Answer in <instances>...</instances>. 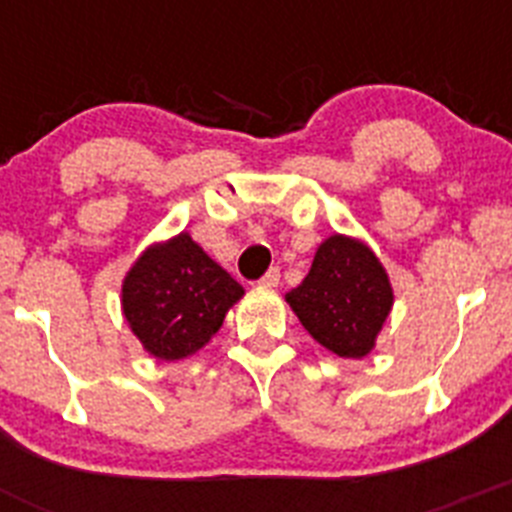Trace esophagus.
I'll use <instances>...</instances> for the list:
<instances>
[{
  "instance_id": "obj_1",
  "label": "esophagus",
  "mask_w": 512,
  "mask_h": 512,
  "mask_svg": "<svg viewBox=\"0 0 512 512\" xmlns=\"http://www.w3.org/2000/svg\"><path fill=\"white\" fill-rule=\"evenodd\" d=\"M279 279H282V274H279V269L274 266V269H269L264 277L259 279V284L261 287H279Z\"/></svg>"
}]
</instances>
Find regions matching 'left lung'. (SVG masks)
<instances>
[{"mask_svg": "<svg viewBox=\"0 0 512 512\" xmlns=\"http://www.w3.org/2000/svg\"><path fill=\"white\" fill-rule=\"evenodd\" d=\"M287 302L320 346L343 359H361L374 348V338L390 315L392 287L364 243L330 235Z\"/></svg>", "mask_w": 512, "mask_h": 512, "instance_id": "obj_1", "label": "left lung"}]
</instances>
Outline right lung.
Segmentation results:
<instances>
[{"label":"right lung","instance_id":"add662e5","mask_svg":"<svg viewBox=\"0 0 512 512\" xmlns=\"http://www.w3.org/2000/svg\"><path fill=\"white\" fill-rule=\"evenodd\" d=\"M243 287L187 233L148 248L122 284V310L140 343L166 361L200 351Z\"/></svg>","mask_w":512,"mask_h":512}]
</instances>
